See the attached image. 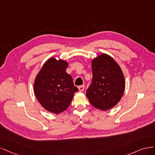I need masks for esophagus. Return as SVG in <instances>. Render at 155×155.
<instances>
[{
	"mask_svg": "<svg viewBox=\"0 0 155 155\" xmlns=\"http://www.w3.org/2000/svg\"><path fill=\"white\" fill-rule=\"evenodd\" d=\"M84 88H85L84 85H82V86H78V89H79V91H84Z\"/></svg>",
	"mask_w": 155,
	"mask_h": 155,
	"instance_id": "obj_1",
	"label": "esophagus"
}]
</instances>
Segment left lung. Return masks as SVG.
<instances>
[{
    "label": "left lung",
    "mask_w": 155,
    "mask_h": 155,
    "mask_svg": "<svg viewBox=\"0 0 155 155\" xmlns=\"http://www.w3.org/2000/svg\"><path fill=\"white\" fill-rule=\"evenodd\" d=\"M93 80L86 96L92 106L102 111L109 110L120 101L125 90L122 69L114 59L103 53L91 61Z\"/></svg>",
    "instance_id": "8db88e82"
}]
</instances>
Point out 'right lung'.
Segmentation results:
<instances>
[{"label": "right lung", "mask_w": 155, "mask_h": 155, "mask_svg": "<svg viewBox=\"0 0 155 155\" xmlns=\"http://www.w3.org/2000/svg\"><path fill=\"white\" fill-rule=\"evenodd\" d=\"M68 62L50 58L35 78L33 91L39 103L48 111L59 114L70 105L78 88L66 73Z\"/></svg>", "instance_id": "1"}]
</instances>
